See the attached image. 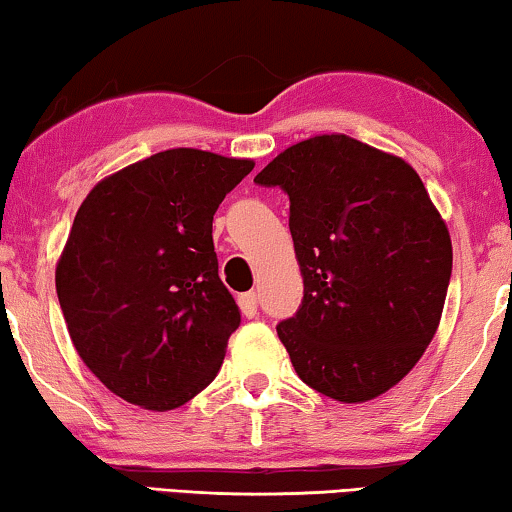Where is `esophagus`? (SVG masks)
Returning <instances> with one entry per match:
<instances>
[{
	"label": "esophagus",
	"instance_id": "1",
	"mask_svg": "<svg viewBox=\"0 0 512 512\" xmlns=\"http://www.w3.org/2000/svg\"><path fill=\"white\" fill-rule=\"evenodd\" d=\"M237 303H240V310H242L244 317H256V312H258V296H256L254 291L242 293V296L237 298Z\"/></svg>",
	"mask_w": 512,
	"mask_h": 512
}]
</instances>
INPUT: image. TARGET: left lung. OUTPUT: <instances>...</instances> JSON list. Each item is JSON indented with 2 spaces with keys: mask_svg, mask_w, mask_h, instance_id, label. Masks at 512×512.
<instances>
[{
  "mask_svg": "<svg viewBox=\"0 0 512 512\" xmlns=\"http://www.w3.org/2000/svg\"><path fill=\"white\" fill-rule=\"evenodd\" d=\"M289 195L303 305L277 335L307 387L382 396L438 331L452 275L443 216L403 158L347 135L298 142L256 174Z\"/></svg>",
  "mask_w": 512,
  "mask_h": 512,
  "instance_id": "obj_1",
  "label": "left lung"
}]
</instances>
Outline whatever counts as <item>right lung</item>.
I'll return each mask as SVG.
<instances>
[{
    "mask_svg": "<svg viewBox=\"0 0 512 512\" xmlns=\"http://www.w3.org/2000/svg\"><path fill=\"white\" fill-rule=\"evenodd\" d=\"M254 160L170 149L95 184L55 268L69 338L111 394L174 410L219 373L240 326L212 221Z\"/></svg>",
    "mask_w": 512,
    "mask_h": 512,
    "instance_id": "add662e5",
    "label": "right lung"
}]
</instances>
